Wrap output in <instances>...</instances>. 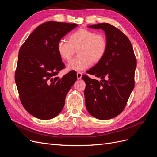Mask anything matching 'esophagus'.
<instances>
[{
  "instance_id": "1",
  "label": "esophagus",
  "mask_w": 157,
  "mask_h": 157,
  "mask_svg": "<svg viewBox=\"0 0 157 157\" xmlns=\"http://www.w3.org/2000/svg\"><path fill=\"white\" fill-rule=\"evenodd\" d=\"M82 73H80V72H77V79H80V78H82Z\"/></svg>"
}]
</instances>
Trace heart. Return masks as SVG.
<instances>
[{
  "mask_svg": "<svg viewBox=\"0 0 157 157\" xmlns=\"http://www.w3.org/2000/svg\"><path fill=\"white\" fill-rule=\"evenodd\" d=\"M57 50L60 58L66 61H69L77 50L78 56L68 63L67 69L82 71L92 63L102 60L107 50V41L103 34L82 28L71 33L68 40H59Z\"/></svg>",
  "mask_w": 157,
  "mask_h": 157,
  "instance_id": "1",
  "label": "heart"
}]
</instances>
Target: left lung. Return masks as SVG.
Here are the masks:
<instances>
[{"instance_id":"left-lung-1","label":"left lung","mask_w":157,"mask_h":157,"mask_svg":"<svg viewBox=\"0 0 157 157\" xmlns=\"http://www.w3.org/2000/svg\"><path fill=\"white\" fill-rule=\"evenodd\" d=\"M88 27L105 31L107 50L102 60L87 71L100 78L101 81L86 75L82 77L86 83V107L96 118L111 119L121 114L126 105L134 88L137 61L130 40L121 31L107 23Z\"/></svg>"}]
</instances>
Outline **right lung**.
<instances>
[{"mask_svg":"<svg viewBox=\"0 0 157 157\" xmlns=\"http://www.w3.org/2000/svg\"><path fill=\"white\" fill-rule=\"evenodd\" d=\"M77 26L45 22L33 31L19 51L15 81L20 101L28 113L39 119H52L58 115L77 80V73L72 71L61 78L57 76L65 67L57 47Z\"/></svg>","mask_w":157,"mask_h":157,"instance_id":"obj_1","label":"right lung"}]
</instances>
